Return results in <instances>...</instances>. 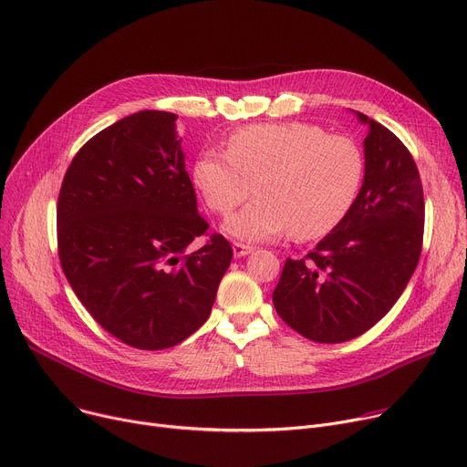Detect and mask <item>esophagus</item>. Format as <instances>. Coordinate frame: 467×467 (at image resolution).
Returning <instances> with one entry per match:
<instances>
[{"label":"esophagus","instance_id":"obj_1","mask_svg":"<svg viewBox=\"0 0 467 467\" xmlns=\"http://www.w3.org/2000/svg\"><path fill=\"white\" fill-rule=\"evenodd\" d=\"M234 254L237 256V258H241V256H246V254H250L254 250V246H250V244H243V243H234Z\"/></svg>","mask_w":467,"mask_h":467}]
</instances>
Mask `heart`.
<instances>
[{
  "label": "heart",
  "instance_id": "1",
  "mask_svg": "<svg viewBox=\"0 0 467 467\" xmlns=\"http://www.w3.org/2000/svg\"><path fill=\"white\" fill-rule=\"evenodd\" d=\"M365 159L357 143L310 123H260L234 130L226 155L202 151L192 183L205 205L228 214L256 198L226 223L244 241H267L290 230L312 241L335 230L363 183Z\"/></svg>",
  "mask_w": 467,
  "mask_h": 467
}]
</instances>
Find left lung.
<instances>
[{
	"label": "left lung",
	"mask_w": 467,
	"mask_h": 467,
	"mask_svg": "<svg viewBox=\"0 0 467 467\" xmlns=\"http://www.w3.org/2000/svg\"><path fill=\"white\" fill-rule=\"evenodd\" d=\"M368 125L365 182L342 223L301 260L288 258L273 292L276 314L321 344L363 335L392 308L419 264L424 198L417 164L381 123Z\"/></svg>",
	"instance_id": "8db88e82"
}]
</instances>
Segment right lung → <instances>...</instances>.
Returning <instances> with one entry per match:
<instances>
[{
    "label": "right lung",
    "mask_w": 467,
    "mask_h": 467,
    "mask_svg": "<svg viewBox=\"0 0 467 467\" xmlns=\"http://www.w3.org/2000/svg\"><path fill=\"white\" fill-rule=\"evenodd\" d=\"M175 121L141 110L106 127L68 164L57 198L70 288L104 331L138 349L198 331L234 256L198 214ZM203 234L192 254L188 244Z\"/></svg>",
    "instance_id": "1"
}]
</instances>
